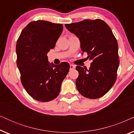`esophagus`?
Wrapping results in <instances>:
<instances>
[{
  "label": "esophagus",
  "instance_id": "1",
  "mask_svg": "<svg viewBox=\"0 0 134 134\" xmlns=\"http://www.w3.org/2000/svg\"><path fill=\"white\" fill-rule=\"evenodd\" d=\"M75 68V66L74 65H70V67H69V69H70V70H72V69H74Z\"/></svg>",
  "mask_w": 134,
  "mask_h": 134
}]
</instances>
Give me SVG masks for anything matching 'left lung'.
I'll return each mask as SVG.
<instances>
[{
	"instance_id": "8db88e82",
	"label": "left lung",
	"mask_w": 134,
	"mask_h": 134,
	"mask_svg": "<svg viewBox=\"0 0 134 134\" xmlns=\"http://www.w3.org/2000/svg\"><path fill=\"white\" fill-rule=\"evenodd\" d=\"M65 27L79 38L82 54L87 52V58L92 62L89 69L76 66L77 89L89 99L103 96L114 85L120 64L118 43L112 31L101 19H85Z\"/></svg>"
}]
</instances>
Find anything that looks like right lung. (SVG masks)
I'll use <instances>...</instances> for the list:
<instances>
[{"mask_svg": "<svg viewBox=\"0 0 134 134\" xmlns=\"http://www.w3.org/2000/svg\"><path fill=\"white\" fill-rule=\"evenodd\" d=\"M63 25L46 21L31 22L23 29L16 43L17 66L24 88L35 99L48 102L59 94L69 64L48 62L47 53L54 48Z\"/></svg>", "mask_w": 134, "mask_h": 134, "instance_id": "obj_1", "label": "right lung"}]
</instances>
